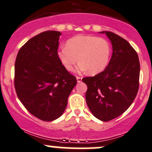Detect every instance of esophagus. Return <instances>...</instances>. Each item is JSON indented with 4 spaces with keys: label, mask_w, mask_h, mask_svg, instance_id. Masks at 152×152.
I'll list each match as a JSON object with an SVG mask.
<instances>
[{
    "label": "esophagus",
    "mask_w": 152,
    "mask_h": 152,
    "mask_svg": "<svg viewBox=\"0 0 152 152\" xmlns=\"http://www.w3.org/2000/svg\"><path fill=\"white\" fill-rule=\"evenodd\" d=\"M82 79H83V77H81L77 76V83H80V82H82Z\"/></svg>",
    "instance_id": "obj_1"
}]
</instances>
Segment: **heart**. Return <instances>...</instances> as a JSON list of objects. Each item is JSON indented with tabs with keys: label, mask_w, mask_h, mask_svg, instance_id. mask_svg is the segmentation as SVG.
Instances as JSON below:
<instances>
[{
	"label": "heart",
	"mask_w": 152,
	"mask_h": 152,
	"mask_svg": "<svg viewBox=\"0 0 152 152\" xmlns=\"http://www.w3.org/2000/svg\"><path fill=\"white\" fill-rule=\"evenodd\" d=\"M110 45L106 39L93 36H77L69 39L66 47L58 50L57 55L64 67L72 71L78 61L77 69L91 75L105 69L110 60Z\"/></svg>",
	"instance_id": "obj_1"
}]
</instances>
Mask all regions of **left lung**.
Masks as SVG:
<instances>
[{
  "mask_svg": "<svg viewBox=\"0 0 152 152\" xmlns=\"http://www.w3.org/2000/svg\"><path fill=\"white\" fill-rule=\"evenodd\" d=\"M105 33L110 40L113 54L108 66L99 74L87 77L85 98L95 117L109 121L124 113L132 104L139 87L140 63L135 49L126 39L111 31Z\"/></svg>",
  "mask_w": 152,
  "mask_h": 152,
  "instance_id": "1",
  "label": "left lung"
}]
</instances>
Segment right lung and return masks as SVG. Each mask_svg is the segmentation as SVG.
<instances>
[{"label": "right lung", "instance_id": "add662e5", "mask_svg": "<svg viewBox=\"0 0 152 152\" xmlns=\"http://www.w3.org/2000/svg\"><path fill=\"white\" fill-rule=\"evenodd\" d=\"M61 33L47 31L30 39L18 51L15 62L17 96L31 114L44 121L62 115L77 84L57 55Z\"/></svg>", "mask_w": 152, "mask_h": 152}]
</instances>
